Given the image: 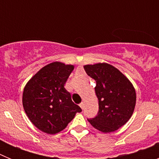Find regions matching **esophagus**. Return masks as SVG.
Returning <instances> with one entry per match:
<instances>
[{"label":"esophagus","instance_id":"34e87169","mask_svg":"<svg viewBox=\"0 0 159 159\" xmlns=\"http://www.w3.org/2000/svg\"><path fill=\"white\" fill-rule=\"evenodd\" d=\"M80 107H81V109H83V110H84V102H81V103H80Z\"/></svg>","mask_w":159,"mask_h":159}]
</instances>
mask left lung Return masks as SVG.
Masks as SVG:
<instances>
[{
    "label": "left lung",
    "instance_id": "8db88e82",
    "mask_svg": "<svg viewBox=\"0 0 159 159\" xmlns=\"http://www.w3.org/2000/svg\"><path fill=\"white\" fill-rule=\"evenodd\" d=\"M86 73L96 82L95 94L99 99L96 116L88 119L97 130L115 131L128 121L134 112L136 93L128 79L108 64L85 65Z\"/></svg>",
    "mask_w": 159,
    "mask_h": 159
}]
</instances>
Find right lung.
<instances>
[{"instance_id": "obj_1", "label": "right lung", "mask_w": 159, "mask_h": 159, "mask_svg": "<svg viewBox=\"0 0 159 159\" xmlns=\"http://www.w3.org/2000/svg\"><path fill=\"white\" fill-rule=\"evenodd\" d=\"M74 66L54 62L43 67L26 84L23 107L30 121L42 131L54 134L64 130L81 112L64 84Z\"/></svg>"}]
</instances>
